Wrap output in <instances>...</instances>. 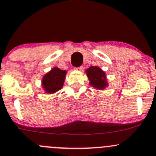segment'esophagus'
<instances>
[{"mask_svg":"<svg viewBox=\"0 0 156 156\" xmlns=\"http://www.w3.org/2000/svg\"><path fill=\"white\" fill-rule=\"evenodd\" d=\"M83 69H84V67H83V66H81L75 68V70H78V71H79V72H81V71H83Z\"/></svg>","mask_w":156,"mask_h":156,"instance_id":"1","label":"esophagus"}]
</instances>
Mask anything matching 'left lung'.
<instances>
[{"label":"left lung","mask_w":156,"mask_h":156,"mask_svg":"<svg viewBox=\"0 0 156 156\" xmlns=\"http://www.w3.org/2000/svg\"><path fill=\"white\" fill-rule=\"evenodd\" d=\"M87 76L90 80V84L97 89L103 90L107 86L106 74L97 66H90L87 70Z\"/></svg>","instance_id":"obj_1"}]
</instances>
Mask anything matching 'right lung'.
I'll list each match as a JSON object with an SVG mask.
<instances>
[{
	"label": "right lung",
	"instance_id": "right-lung-1",
	"mask_svg": "<svg viewBox=\"0 0 156 156\" xmlns=\"http://www.w3.org/2000/svg\"><path fill=\"white\" fill-rule=\"evenodd\" d=\"M66 72L58 68H53L44 75L42 79V85L46 93L53 94L60 90L63 85Z\"/></svg>",
	"mask_w": 156,
	"mask_h": 156
}]
</instances>
